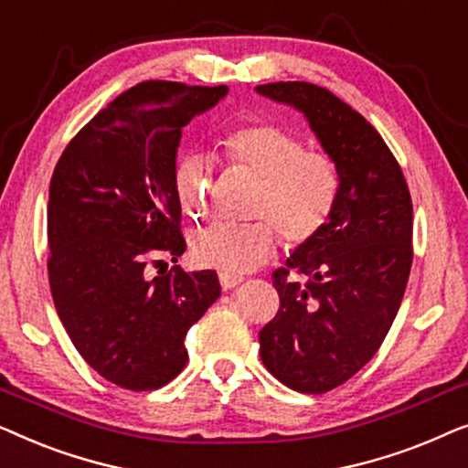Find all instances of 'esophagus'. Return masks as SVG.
Returning <instances> with one entry per match:
<instances>
[{"instance_id":"34e87169","label":"esophagus","mask_w":468,"mask_h":468,"mask_svg":"<svg viewBox=\"0 0 468 468\" xmlns=\"http://www.w3.org/2000/svg\"><path fill=\"white\" fill-rule=\"evenodd\" d=\"M219 283L223 290H234L236 285L242 283L240 277H229V274H219Z\"/></svg>"}]
</instances>
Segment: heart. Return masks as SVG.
Listing matches in <instances>:
<instances>
[{"mask_svg": "<svg viewBox=\"0 0 468 468\" xmlns=\"http://www.w3.org/2000/svg\"><path fill=\"white\" fill-rule=\"evenodd\" d=\"M219 149L229 164L260 178L253 223H215L194 239L191 253L204 268L240 277L272 258L279 229L290 247L311 242L330 219L338 196V170L330 155L304 149L296 133L271 123L240 125L223 133ZM213 172L200 155H185L175 168V194L183 213H208Z\"/></svg>", "mask_w": 468, "mask_h": 468, "instance_id": "b5f03b06", "label": "heart"}]
</instances>
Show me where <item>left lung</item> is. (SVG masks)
Returning <instances> with one entry per match:
<instances>
[{"label":"left lung","mask_w":468,"mask_h":468,"mask_svg":"<svg viewBox=\"0 0 468 468\" xmlns=\"http://www.w3.org/2000/svg\"><path fill=\"white\" fill-rule=\"evenodd\" d=\"M309 123L338 170V196L322 232L272 274L279 313L260 332L264 367L287 388L324 394L381 347L411 272L413 207L399 162L373 125L311 82L255 87ZM290 270L310 279L290 282Z\"/></svg>","instance_id":"obj_1"}]
</instances>
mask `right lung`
<instances>
[{
    "label": "right lung",
    "instance_id": "1",
    "mask_svg": "<svg viewBox=\"0 0 468 468\" xmlns=\"http://www.w3.org/2000/svg\"><path fill=\"white\" fill-rule=\"evenodd\" d=\"M226 95V85L140 82L82 127L53 172L55 309L89 367L133 392L181 373L187 330L221 296L213 271L146 279V264L185 251L175 194L183 127Z\"/></svg>",
    "mask_w": 468,
    "mask_h": 468
}]
</instances>
